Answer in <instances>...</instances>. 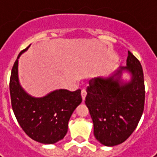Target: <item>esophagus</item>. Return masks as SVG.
Instances as JSON below:
<instances>
[{
  "label": "esophagus",
  "mask_w": 157,
  "mask_h": 157,
  "mask_svg": "<svg viewBox=\"0 0 157 157\" xmlns=\"http://www.w3.org/2000/svg\"><path fill=\"white\" fill-rule=\"evenodd\" d=\"M86 89H82L81 91V96H82V99H83V100H85V99H86Z\"/></svg>",
  "instance_id": "34e87169"
}]
</instances>
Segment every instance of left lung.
<instances>
[{"mask_svg":"<svg viewBox=\"0 0 157 157\" xmlns=\"http://www.w3.org/2000/svg\"><path fill=\"white\" fill-rule=\"evenodd\" d=\"M123 70L132 75L128 83L120 79ZM86 92L85 102L93 119L95 138L110 147L125 142L136 128L144 109L145 86L140 61L128 52L126 67L107 78L90 80Z\"/></svg>","mask_w":157,"mask_h":157,"instance_id":"left-lung-1","label":"left lung"}]
</instances>
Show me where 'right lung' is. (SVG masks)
Returning <instances> with one entry per match:
<instances>
[{
	"mask_svg": "<svg viewBox=\"0 0 157 157\" xmlns=\"http://www.w3.org/2000/svg\"><path fill=\"white\" fill-rule=\"evenodd\" d=\"M29 47L20 52L11 71V105L18 123L27 136L40 143L53 144L66 135L71 115L82 102L81 90L71 92L59 89L43 98L29 95L18 80V58Z\"/></svg>",
	"mask_w": 157,
	"mask_h": 157,
	"instance_id": "1",
	"label": "right lung"
}]
</instances>
